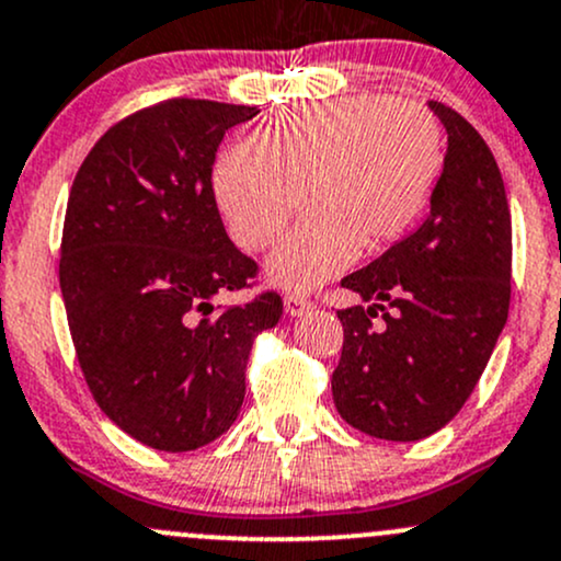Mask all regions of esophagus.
Listing matches in <instances>:
<instances>
[{"instance_id":"obj_1","label":"esophagus","mask_w":561,"mask_h":561,"mask_svg":"<svg viewBox=\"0 0 561 561\" xmlns=\"http://www.w3.org/2000/svg\"><path fill=\"white\" fill-rule=\"evenodd\" d=\"M313 309V304L306 295H285V311L290 313V317H304V313H309Z\"/></svg>"}]
</instances>
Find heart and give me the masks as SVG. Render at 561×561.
<instances>
[{
  "mask_svg": "<svg viewBox=\"0 0 561 561\" xmlns=\"http://www.w3.org/2000/svg\"><path fill=\"white\" fill-rule=\"evenodd\" d=\"M442 168V133L421 103L348 95L282 111L215 164L220 213L242 248L274 242L304 205L295 229L268 255V279L313 290L356 252L397 242L426 205Z\"/></svg>",
  "mask_w": 561,
  "mask_h": 561,
  "instance_id": "obj_1",
  "label": "heart"
}]
</instances>
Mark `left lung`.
Returning <instances> with one entry per match:
<instances>
[{
  "label": "left lung",
  "mask_w": 561,
  "mask_h": 561,
  "mask_svg": "<svg viewBox=\"0 0 561 561\" xmlns=\"http://www.w3.org/2000/svg\"><path fill=\"white\" fill-rule=\"evenodd\" d=\"M428 108L447 130L428 218L341 282L365 306L337 311L343 351L332 399L348 426L389 442H417L458 415L508 319L511 213L501 170L458 111L439 101Z\"/></svg>",
  "instance_id": "obj_1"
}]
</instances>
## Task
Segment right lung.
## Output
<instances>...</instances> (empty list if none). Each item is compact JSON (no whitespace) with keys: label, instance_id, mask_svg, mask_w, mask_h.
<instances>
[{"label":"right lung","instance_id":"right-lung-1","mask_svg":"<svg viewBox=\"0 0 561 561\" xmlns=\"http://www.w3.org/2000/svg\"><path fill=\"white\" fill-rule=\"evenodd\" d=\"M255 106L172 98L116 122L69 194L60 293L92 397L164 453L210 445L237 421L257 332L282 298L215 311L257 263L233 248L213 191L215 151Z\"/></svg>","mask_w":561,"mask_h":561}]
</instances>
